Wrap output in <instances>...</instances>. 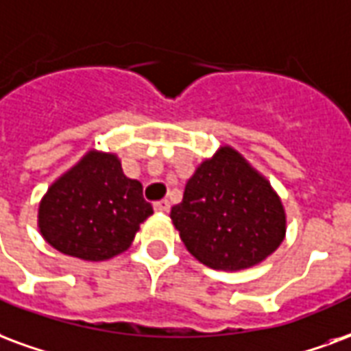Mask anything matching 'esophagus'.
Segmentation results:
<instances>
[{"mask_svg":"<svg viewBox=\"0 0 351 351\" xmlns=\"http://www.w3.org/2000/svg\"><path fill=\"white\" fill-rule=\"evenodd\" d=\"M154 210L160 212V214H167L169 210H171V204H169V201H158L154 202Z\"/></svg>","mask_w":351,"mask_h":351,"instance_id":"34e87169","label":"esophagus"}]
</instances>
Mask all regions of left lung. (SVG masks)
I'll return each instance as SVG.
<instances>
[{"label": "left lung", "mask_w": 351, "mask_h": 351, "mask_svg": "<svg viewBox=\"0 0 351 351\" xmlns=\"http://www.w3.org/2000/svg\"><path fill=\"white\" fill-rule=\"evenodd\" d=\"M171 219L189 253L223 271L261 264L287 234L279 195L232 147H221L195 169Z\"/></svg>", "instance_id": "obj_1"}]
</instances>
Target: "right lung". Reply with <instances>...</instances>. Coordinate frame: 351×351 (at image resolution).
Segmentation results:
<instances>
[{
    "label": "right lung",
    "instance_id": "add662e5",
    "mask_svg": "<svg viewBox=\"0 0 351 351\" xmlns=\"http://www.w3.org/2000/svg\"><path fill=\"white\" fill-rule=\"evenodd\" d=\"M149 215L141 182L124 175L117 154L89 150L48 188L38 230L59 253L100 262L124 253Z\"/></svg>",
    "mask_w": 351,
    "mask_h": 351
}]
</instances>
